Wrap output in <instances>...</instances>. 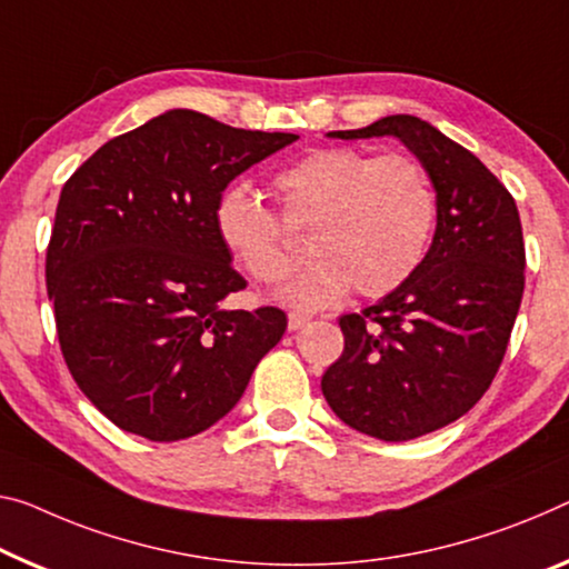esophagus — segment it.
Segmentation results:
<instances>
[{
    "mask_svg": "<svg viewBox=\"0 0 569 569\" xmlns=\"http://www.w3.org/2000/svg\"><path fill=\"white\" fill-rule=\"evenodd\" d=\"M308 320H310V315H305V312H290V315H287V328H290V330H300Z\"/></svg>",
    "mask_w": 569,
    "mask_h": 569,
    "instance_id": "1",
    "label": "esophagus"
}]
</instances>
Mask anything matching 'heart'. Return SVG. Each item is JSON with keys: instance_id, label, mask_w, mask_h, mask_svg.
I'll list each match as a JSON object with an SVG mask.
<instances>
[{"instance_id": "b5f03b06", "label": "heart", "mask_w": 569, "mask_h": 569, "mask_svg": "<svg viewBox=\"0 0 569 569\" xmlns=\"http://www.w3.org/2000/svg\"><path fill=\"white\" fill-rule=\"evenodd\" d=\"M274 190L284 221L310 229L312 259L279 290L297 308H322L351 287L361 297L395 292L430 249L437 193L412 154L315 150L279 172ZM213 229L254 282L274 284L292 269L282 223L249 182L218 193Z\"/></svg>"}]
</instances>
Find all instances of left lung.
I'll use <instances>...</instances> for the list:
<instances>
[{
    "mask_svg": "<svg viewBox=\"0 0 569 569\" xmlns=\"http://www.w3.org/2000/svg\"><path fill=\"white\" fill-rule=\"evenodd\" d=\"M328 137H397L435 186L437 229L422 264L383 300L338 320L343 353L320 381L348 427L415 440L476 407L503 361L527 267L519 211L473 152L409 113Z\"/></svg>",
    "mask_w": 569,
    "mask_h": 569,
    "instance_id": "1",
    "label": "left lung"
}]
</instances>
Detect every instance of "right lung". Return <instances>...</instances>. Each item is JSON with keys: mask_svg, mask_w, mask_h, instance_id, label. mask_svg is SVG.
<instances>
[{"mask_svg": "<svg viewBox=\"0 0 569 569\" xmlns=\"http://www.w3.org/2000/svg\"><path fill=\"white\" fill-rule=\"evenodd\" d=\"M295 139L172 109L109 139L60 190L46 257L60 351L124 432L174 442L208 430L284 336L279 308L223 305L247 279L218 241L213 206Z\"/></svg>", "mask_w": 569, "mask_h": 569, "instance_id": "1", "label": "right lung"}]
</instances>
